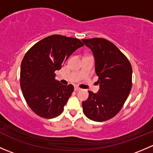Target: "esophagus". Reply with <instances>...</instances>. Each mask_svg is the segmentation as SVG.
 <instances>
[{
	"instance_id": "esophagus-1",
	"label": "esophagus",
	"mask_w": 153,
	"mask_h": 153,
	"mask_svg": "<svg viewBox=\"0 0 153 153\" xmlns=\"http://www.w3.org/2000/svg\"><path fill=\"white\" fill-rule=\"evenodd\" d=\"M80 89H80L79 87H78V86H75V87H74V90L76 91V92H77V91L80 90Z\"/></svg>"
}]
</instances>
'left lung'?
Segmentation results:
<instances>
[{
  "label": "left lung",
  "mask_w": 153,
  "mask_h": 153,
  "mask_svg": "<svg viewBox=\"0 0 153 153\" xmlns=\"http://www.w3.org/2000/svg\"><path fill=\"white\" fill-rule=\"evenodd\" d=\"M92 50L99 90L88 91L83 111L89 119L104 121L113 118L122 108L132 88V69L129 60L110 41L104 38L82 39Z\"/></svg>",
  "instance_id": "obj_1"
}]
</instances>
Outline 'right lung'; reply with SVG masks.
Returning <instances> with one entry per match:
<instances>
[{
	"mask_svg": "<svg viewBox=\"0 0 153 153\" xmlns=\"http://www.w3.org/2000/svg\"><path fill=\"white\" fill-rule=\"evenodd\" d=\"M83 46L77 38L53 35L35 44L24 55L21 88L27 104L40 117L52 118L63 112L74 87L56 81L55 72Z\"/></svg>",
	"mask_w": 153,
	"mask_h": 153,
	"instance_id": "add662e5",
	"label": "right lung"
}]
</instances>
